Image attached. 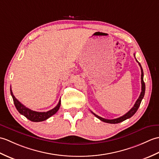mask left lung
I'll list each match as a JSON object with an SVG mask.
<instances>
[{
    "mask_svg": "<svg viewBox=\"0 0 159 159\" xmlns=\"http://www.w3.org/2000/svg\"><path fill=\"white\" fill-rule=\"evenodd\" d=\"M134 56H135V54H134ZM136 61L138 62V64H139V65L140 66V67H141V71H142V75H141V80H142V81H141V82H142V92H141V94L139 95L138 99L136 101L135 105H134V106L131 109H130V110L127 113H126V114L121 116V117L118 118H116V119H112V120L105 119L103 118H101V117H100V116H97V114H95L94 113H93V111H91L95 116H96L97 118L101 120V121L105 122H107V123H110V124H117V123H120V122H121L122 121L125 120H126V119H128V118H130V117H132V116L135 114L136 111H137V109H138L139 105L141 104V102H142L143 98L144 97V94H145L146 86H145V83H144V82H143V72L142 67V66H141L140 63L138 61H137V60H136Z\"/></svg>",
    "mask_w": 159,
    "mask_h": 159,
    "instance_id": "8db88e82",
    "label": "left lung"
}]
</instances>
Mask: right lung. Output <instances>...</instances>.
<instances>
[{"instance_id": "obj_1", "label": "right lung", "mask_w": 159, "mask_h": 159, "mask_svg": "<svg viewBox=\"0 0 159 159\" xmlns=\"http://www.w3.org/2000/svg\"><path fill=\"white\" fill-rule=\"evenodd\" d=\"M11 94L14 105L17 109V110L21 114L25 116L26 118L30 120V121L33 122H41L45 120L48 118L51 117L52 116L55 114L56 112L58 111L60 107H61V100L59 101L58 105L54 108L51 109V110L46 111V112H38L35 111L31 109L27 108L26 107L24 106L23 104H22L17 99V98L14 97V95L12 93L11 89H10Z\"/></svg>"}]
</instances>
